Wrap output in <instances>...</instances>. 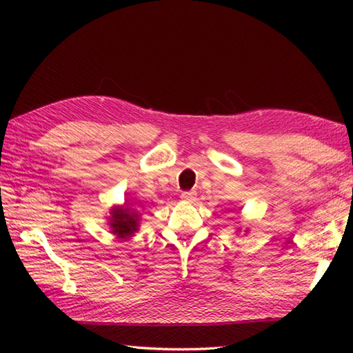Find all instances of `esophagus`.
<instances>
[{
  "label": "esophagus",
  "instance_id": "esophagus-1",
  "mask_svg": "<svg viewBox=\"0 0 353 353\" xmlns=\"http://www.w3.org/2000/svg\"><path fill=\"white\" fill-rule=\"evenodd\" d=\"M181 198H182V201L191 202V201H194L196 193H194V191H183V193L181 194Z\"/></svg>",
  "mask_w": 353,
  "mask_h": 353
}]
</instances>
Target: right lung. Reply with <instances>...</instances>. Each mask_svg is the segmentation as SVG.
Returning <instances> with one entry per match:
<instances>
[{"label": "right lung", "instance_id": "1", "mask_svg": "<svg viewBox=\"0 0 353 353\" xmlns=\"http://www.w3.org/2000/svg\"><path fill=\"white\" fill-rule=\"evenodd\" d=\"M107 225L119 240H129L140 229V213L128 199L123 205H112L107 216Z\"/></svg>", "mask_w": 353, "mask_h": 353}]
</instances>
